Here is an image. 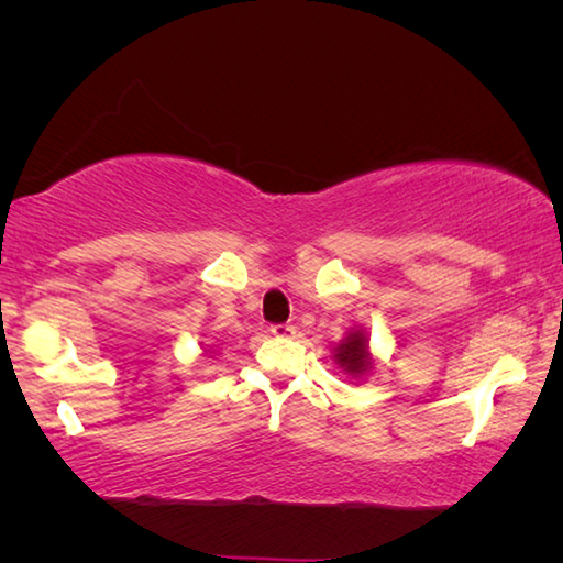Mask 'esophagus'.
<instances>
[{
  "label": "esophagus",
  "instance_id": "1",
  "mask_svg": "<svg viewBox=\"0 0 563 563\" xmlns=\"http://www.w3.org/2000/svg\"><path fill=\"white\" fill-rule=\"evenodd\" d=\"M271 332L275 338H292L295 335V328L288 325V322H283V325H273Z\"/></svg>",
  "mask_w": 563,
  "mask_h": 563
}]
</instances>
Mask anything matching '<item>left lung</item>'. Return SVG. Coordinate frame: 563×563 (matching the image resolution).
I'll list each match as a JSON object with an SVG mask.
<instances>
[{"label": "left lung", "instance_id": "1", "mask_svg": "<svg viewBox=\"0 0 563 563\" xmlns=\"http://www.w3.org/2000/svg\"><path fill=\"white\" fill-rule=\"evenodd\" d=\"M335 365L350 377H365L375 369V360L369 355V340L362 328H352L347 338L335 345Z\"/></svg>", "mask_w": 563, "mask_h": 563}]
</instances>
